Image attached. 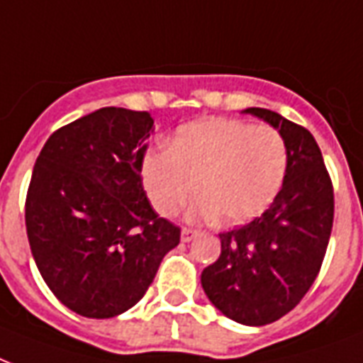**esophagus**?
<instances>
[{"instance_id":"1","label":"esophagus","mask_w":363,"mask_h":363,"mask_svg":"<svg viewBox=\"0 0 363 363\" xmlns=\"http://www.w3.org/2000/svg\"><path fill=\"white\" fill-rule=\"evenodd\" d=\"M198 236V230H194V228H188V226H184L181 232V240L182 242H190V240H194V238Z\"/></svg>"}]
</instances>
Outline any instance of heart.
Segmentation results:
<instances>
[{
	"instance_id": "1",
	"label": "heart",
	"mask_w": 363,
	"mask_h": 363,
	"mask_svg": "<svg viewBox=\"0 0 363 363\" xmlns=\"http://www.w3.org/2000/svg\"><path fill=\"white\" fill-rule=\"evenodd\" d=\"M287 173V145L270 125L206 120L179 129L169 150L146 156L143 177L152 203L173 215L198 192L194 217H220L243 225L262 215L280 194Z\"/></svg>"
}]
</instances>
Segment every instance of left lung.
Returning <instances> with one entry per match:
<instances>
[{"instance_id":"obj_1","label":"left lung","mask_w":363,"mask_h":363,"mask_svg":"<svg viewBox=\"0 0 363 363\" xmlns=\"http://www.w3.org/2000/svg\"><path fill=\"white\" fill-rule=\"evenodd\" d=\"M281 133L287 173L267 211L220 232V255L201 286L218 311L243 325H267L291 312L322 268L335 196L320 146L308 129L267 108H247Z\"/></svg>"}]
</instances>
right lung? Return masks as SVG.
<instances>
[{
	"instance_id": "1",
	"label": "right lung",
	"mask_w": 363,
	"mask_h": 363,
	"mask_svg": "<svg viewBox=\"0 0 363 363\" xmlns=\"http://www.w3.org/2000/svg\"><path fill=\"white\" fill-rule=\"evenodd\" d=\"M152 125L148 112L101 108L57 129L35 160L28 242L52 295L79 316L129 311L181 242L143 186Z\"/></svg>"
}]
</instances>
